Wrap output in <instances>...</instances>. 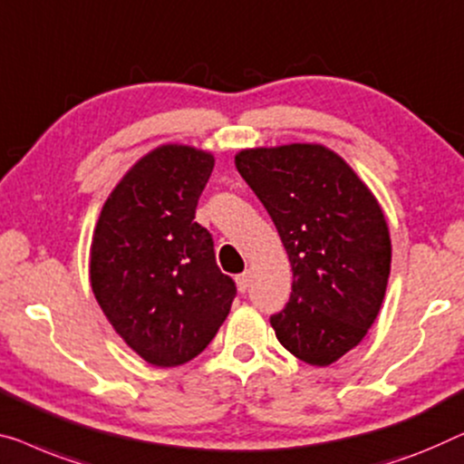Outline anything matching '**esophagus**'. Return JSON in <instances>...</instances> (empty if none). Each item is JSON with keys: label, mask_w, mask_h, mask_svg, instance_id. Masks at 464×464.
<instances>
[{"label": "esophagus", "mask_w": 464, "mask_h": 464, "mask_svg": "<svg viewBox=\"0 0 464 464\" xmlns=\"http://www.w3.org/2000/svg\"><path fill=\"white\" fill-rule=\"evenodd\" d=\"M248 285H251V274H248V272L238 274V276H237V286H238V291H240V293H245L246 288H248Z\"/></svg>", "instance_id": "34e87169"}]
</instances>
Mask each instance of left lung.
Segmentation results:
<instances>
[{
    "mask_svg": "<svg viewBox=\"0 0 464 464\" xmlns=\"http://www.w3.org/2000/svg\"><path fill=\"white\" fill-rule=\"evenodd\" d=\"M234 165L270 213L293 267V293L272 328L312 366L360 345L377 320L392 270V238L377 197L324 144L259 146Z\"/></svg>",
    "mask_w": 464,
    "mask_h": 464,
    "instance_id": "obj_1",
    "label": "left lung"
}]
</instances>
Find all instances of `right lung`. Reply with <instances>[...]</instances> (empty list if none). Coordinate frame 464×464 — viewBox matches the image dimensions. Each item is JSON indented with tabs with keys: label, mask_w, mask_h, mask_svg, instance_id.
Masks as SVG:
<instances>
[{
	"label": "right lung",
	"mask_w": 464,
	"mask_h": 464,
	"mask_svg": "<svg viewBox=\"0 0 464 464\" xmlns=\"http://www.w3.org/2000/svg\"><path fill=\"white\" fill-rule=\"evenodd\" d=\"M216 157L160 144L106 198L90 246V285L115 333L152 366H182L230 314L237 286L194 221Z\"/></svg>",
	"instance_id": "1"
}]
</instances>
